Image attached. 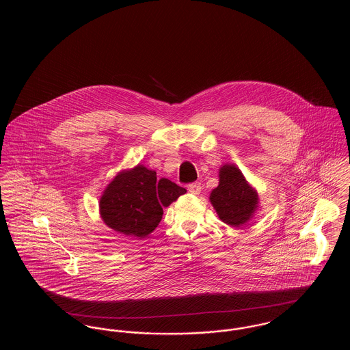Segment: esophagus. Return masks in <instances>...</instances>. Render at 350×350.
Instances as JSON below:
<instances>
[{"label":"esophagus","mask_w":350,"mask_h":350,"mask_svg":"<svg viewBox=\"0 0 350 350\" xmlns=\"http://www.w3.org/2000/svg\"><path fill=\"white\" fill-rule=\"evenodd\" d=\"M187 190H189V193H191L194 196H198L202 191V186H200V183H191V185L187 186Z\"/></svg>","instance_id":"1"}]
</instances>
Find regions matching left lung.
I'll return each instance as SVG.
<instances>
[{"label": "left lung", "instance_id": "left-lung-1", "mask_svg": "<svg viewBox=\"0 0 350 350\" xmlns=\"http://www.w3.org/2000/svg\"><path fill=\"white\" fill-rule=\"evenodd\" d=\"M257 193L237 167L225 164L219 170V185L211 191L210 202L225 224L232 226L245 224L257 207Z\"/></svg>", "mask_w": 350, "mask_h": 350}]
</instances>
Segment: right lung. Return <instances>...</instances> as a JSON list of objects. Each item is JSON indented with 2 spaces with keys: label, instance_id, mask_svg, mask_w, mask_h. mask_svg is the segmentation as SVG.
I'll return each mask as SVG.
<instances>
[{
  "label": "right lung",
  "instance_id": "right-lung-1",
  "mask_svg": "<svg viewBox=\"0 0 350 350\" xmlns=\"http://www.w3.org/2000/svg\"><path fill=\"white\" fill-rule=\"evenodd\" d=\"M186 189L137 165L118 174L100 197L103 222L116 232L144 239L161 221L163 207L178 200Z\"/></svg>",
  "mask_w": 350,
  "mask_h": 350
}]
</instances>
